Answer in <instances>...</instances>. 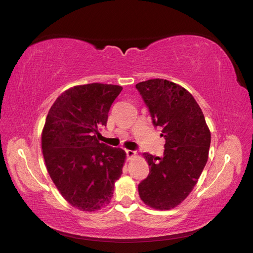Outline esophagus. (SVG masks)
Instances as JSON below:
<instances>
[{"label": "esophagus", "mask_w": 253, "mask_h": 253, "mask_svg": "<svg viewBox=\"0 0 253 253\" xmlns=\"http://www.w3.org/2000/svg\"><path fill=\"white\" fill-rule=\"evenodd\" d=\"M126 156H127V159H133L134 157H136V151L134 150H126Z\"/></svg>", "instance_id": "obj_1"}]
</instances>
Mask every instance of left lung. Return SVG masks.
Segmentation results:
<instances>
[{
    "mask_svg": "<svg viewBox=\"0 0 253 253\" xmlns=\"http://www.w3.org/2000/svg\"><path fill=\"white\" fill-rule=\"evenodd\" d=\"M136 88L166 141L162 158L142 155L150 168L138 186L139 196L150 208L171 210L187 198L203 172L209 158L210 128L193 95L180 85L153 79Z\"/></svg>",
    "mask_w": 253,
    "mask_h": 253,
    "instance_id": "obj_1",
    "label": "left lung"
}]
</instances>
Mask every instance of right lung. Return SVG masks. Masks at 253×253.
Segmentation results:
<instances>
[{"mask_svg": "<svg viewBox=\"0 0 253 253\" xmlns=\"http://www.w3.org/2000/svg\"><path fill=\"white\" fill-rule=\"evenodd\" d=\"M123 87L92 83L65 90L50 107L42 133L47 172L74 208L94 211L110 204L126 154L96 135Z\"/></svg>", "mask_w": 253, "mask_h": 253, "instance_id": "obj_1", "label": "right lung"}]
</instances>
